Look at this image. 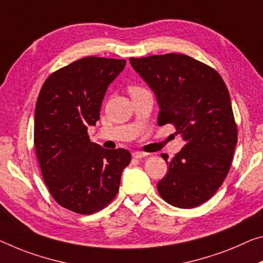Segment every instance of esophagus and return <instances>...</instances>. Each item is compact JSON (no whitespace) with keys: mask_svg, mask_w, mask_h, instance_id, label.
I'll return each instance as SVG.
<instances>
[{"mask_svg":"<svg viewBox=\"0 0 263 263\" xmlns=\"http://www.w3.org/2000/svg\"><path fill=\"white\" fill-rule=\"evenodd\" d=\"M146 156H147V153L141 152V151H135V152H132V157H133V158H137V159H140V158H144V157H146Z\"/></svg>","mask_w":263,"mask_h":263,"instance_id":"esophagus-1","label":"esophagus"}]
</instances>
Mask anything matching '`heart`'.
<instances>
[{
  "mask_svg": "<svg viewBox=\"0 0 263 263\" xmlns=\"http://www.w3.org/2000/svg\"><path fill=\"white\" fill-rule=\"evenodd\" d=\"M128 90H130V93H133V92H137V91H139V90H143V87H140L138 85H130L128 86Z\"/></svg>",
  "mask_w": 263,
  "mask_h": 263,
  "instance_id": "b5f03b06",
  "label": "heart"
}]
</instances>
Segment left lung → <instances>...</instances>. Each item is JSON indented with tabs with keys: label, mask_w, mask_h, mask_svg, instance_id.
<instances>
[{
	"label": "left lung",
	"mask_w": 263,
	"mask_h": 263,
	"mask_svg": "<svg viewBox=\"0 0 263 263\" xmlns=\"http://www.w3.org/2000/svg\"><path fill=\"white\" fill-rule=\"evenodd\" d=\"M160 107L158 125L173 124L185 146L167 161L158 182L170 205L193 208L206 202L222 185L237 143L231 97L213 68L182 53L130 58Z\"/></svg>",
	"instance_id": "8db88e82"
}]
</instances>
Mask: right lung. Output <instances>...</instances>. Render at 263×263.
I'll list each match as a JSON object with an SVG mask.
<instances>
[{"mask_svg":"<svg viewBox=\"0 0 263 263\" xmlns=\"http://www.w3.org/2000/svg\"><path fill=\"white\" fill-rule=\"evenodd\" d=\"M125 60L84 57L45 79L35 109L34 144L42 176L58 205L92 214L115 199L127 149H105L90 141L104 96Z\"/></svg>","mask_w":263,"mask_h":263,"instance_id":"right-lung-1","label":"right lung"}]
</instances>
